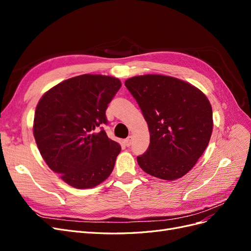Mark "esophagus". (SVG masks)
<instances>
[{
  "label": "esophagus",
  "mask_w": 251,
  "mask_h": 251,
  "mask_svg": "<svg viewBox=\"0 0 251 251\" xmlns=\"http://www.w3.org/2000/svg\"><path fill=\"white\" fill-rule=\"evenodd\" d=\"M132 141H133V137H132V136H128V137L125 140L126 146V147H130L131 144H132Z\"/></svg>",
  "instance_id": "esophagus-1"
}]
</instances>
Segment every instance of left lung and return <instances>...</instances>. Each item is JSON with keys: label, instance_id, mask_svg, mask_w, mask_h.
I'll use <instances>...</instances> for the list:
<instances>
[{"label": "left lung", "instance_id": "obj_1", "mask_svg": "<svg viewBox=\"0 0 251 251\" xmlns=\"http://www.w3.org/2000/svg\"><path fill=\"white\" fill-rule=\"evenodd\" d=\"M125 85L138 102L150 131L137 157L147 174L176 180L191 171L209 142L214 121L208 98L189 82L160 74L139 75Z\"/></svg>", "mask_w": 251, "mask_h": 251}]
</instances>
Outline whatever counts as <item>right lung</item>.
Masks as SVG:
<instances>
[{
	"instance_id": "obj_1",
	"label": "right lung",
	"mask_w": 251,
	"mask_h": 251,
	"mask_svg": "<svg viewBox=\"0 0 251 251\" xmlns=\"http://www.w3.org/2000/svg\"><path fill=\"white\" fill-rule=\"evenodd\" d=\"M120 87L116 77L82 74L57 83L37 103L36 146L70 186L92 188L111 175L121 148L98 126L108 123L105 110Z\"/></svg>"
}]
</instances>
